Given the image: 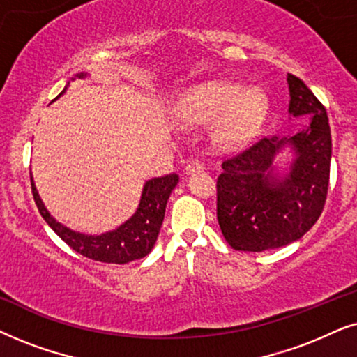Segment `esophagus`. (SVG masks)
I'll list each match as a JSON object with an SVG mask.
<instances>
[{
	"instance_id": "34e87169",
	"label": "esophagus",
	"mask_w": 357,
	"mask_h": 357,
	"mask_svg": "<svg viewBox=\"0 0 357 357\" xmlns=\"http://www.w3.org/2000/svg\"><path fill=\"white\" fill-rule=\"evenodd\" d=\"M204 169V165L201 163V161H197V160H192V161H189V163L184 166V171H186L188 174H192V173H199V171H202Z\"/></svg>"
}]
</instances>
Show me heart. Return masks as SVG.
<instances>
[{
	"label": "heart",
	"instance_id": "b5f03b06",
	"mask_svg": "<svg viewBox=\"0 0 357 357\" xmlns=\"http://www.w3.org/2000/svg\"><path fill=\"white\" fill-rule=\"evenodd\" d=\"M268 112V99L258 88L211 82L189 89L179 101V116L194 126L213 122L211 140L218 150L245 146L258 134Z\"/></svg>",
	"mask_w": 357,
	"mask_h": 357
}]
</instances>
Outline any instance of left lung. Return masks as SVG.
I'll return each mask as SVG.
<instances>
[{
    "label": "left lung",
    "mask_w": 357,
    "mask_h": 357,
    "mask_svg": "<svg viewBox=\"0 0 357 357\" xmlns=\"http://www.w3.org/2000/svg\"><path fill=\"white\" fill-rule=\"evenodd\" d=\"M289 116L308 117L292 137H264L222 163L217 218L228 245L238 251L274 250L301 240L318 220L330 181L331 130L323 104L289 73ZM293 160L279 174L275 156Z\"/></svg>",
    "instance_id": "1"
}]
</instances>
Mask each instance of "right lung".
<instances>
[{
	"instance_id": "1",
	"label": "right lung",
	"mask_w": 357,
	"mask_h": 357,
	"mask_svg": "<svg viewBox=\"0 0 357 357\" xmlns=\"http://www.w3.org/2000/svg\"><path fill=\"white\" fill-rule=\"evenodd\" d=\"M86 75L88 73H79L76 75V78H84ZM65 89L59 94V98L65 93ZM178 181L179 176L174 173L149 179L144 184L139 207L129 220L119 225L116 230L106 231V234L84 235L65 227L63 223L56 222L50 215V212L42 202L39 192H37L34 179L31 176L32 194H34L37 208L52 230L76 253L86 256L89 259L114 264L130 263V261L140 259L150 253L156 243V238H158L161 223H163L166 202H168L171 191L176 188Z\"/></svg>"
}]
</instances>
